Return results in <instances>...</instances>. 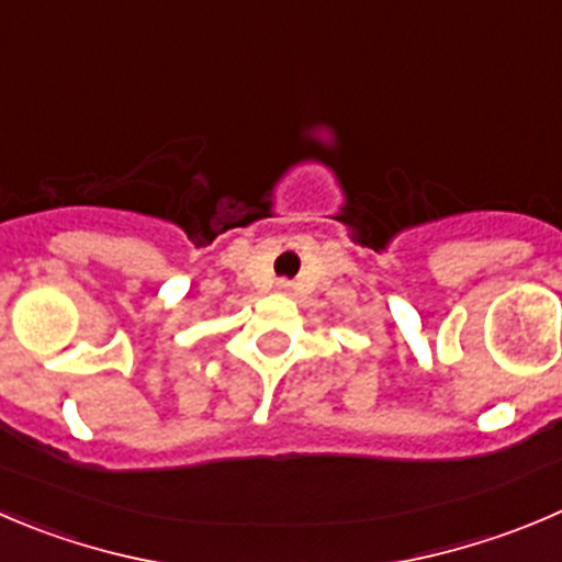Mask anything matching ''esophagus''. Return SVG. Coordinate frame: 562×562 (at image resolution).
I'll list each match as a JSON object with an SVG mask.
<instances>
[{"mask_svg": "<svg viewBox=\"0 0 562 562\" xmlns=\"http://www.w3.org/2000/svg\"><path fill=\"white\" fill-rule=\"evenodd\" d=\"M278 292H292V281L290 278H278Z\"/></svg>", "mask_w": 562, "mask_h": 562, "instance_id": "1", "label": "esophagus"}]
</instances>
